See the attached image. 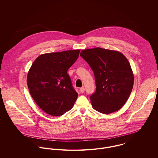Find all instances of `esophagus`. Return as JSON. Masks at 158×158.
Returning <instances> with one entry per match:
<instances>
[{
  "label": "esophagus",
  "instance_id": "1",
  "mask_svg": "<svg viewBox=\"0 0 158 158\" xmlns=\"http://www.w3.org/2000/svg\"><path fill=\"white\" fill-rule=\"evenodd\" d=\"M85 89L84 87H82V88H81L80 89V92H81V93H84V92H85Z\"/></svg>",
  "mask_w": 158,
  "mask_h": 158
}]
</instances>
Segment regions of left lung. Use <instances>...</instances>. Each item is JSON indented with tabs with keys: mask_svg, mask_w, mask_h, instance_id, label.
Here are the masks:
<instances>
[{
	"mask_svg": "<svg viewBox=\"0 0 158 158\" xmlns=\"http://www.w3.org/2000/svg\"><path fill=\"white\" fill-rule=\"evenodd\" d=\"M80 56L95 77L96 90L90 96L93 108L106 114L119 110L129 98L134 84L128 60L120 52L100 47L83 50Z\"/></svg>",
	"mask_w": 158,
	"mask_h": 158,
	"instance_id": "obj_1",
	"label": "left lung"
}]
</instances>
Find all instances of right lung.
Instances as JSON below:
<instances>
[{
	"instance_id": "1",
	"label": "right lung",
	"mask_w": 158,
	"mask_h": 158,
	"mask_svg": "<svg viewBox=\"0 0 158 158\" xmlns=\"http://www.w3.org/2000/svg\"><path fill=\"white\" fill-rule=\"evenodd\" d=\"M80 50L45 53L32 64L27 75V85L36 103L53 116L70 110L78 97L68 70L78 59Z\"/></svg>"
}]
</instances>
